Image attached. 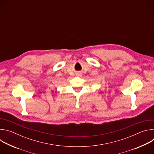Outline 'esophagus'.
Segmentation results:
<instances>
[{
	"instance_id": "1",
	"label": "esophagus",
	"mask_w": 154,
	"mask_h": 154,
	"mask_svg": "<svg viewBox=\"0 0 154 154\" xmlns=\"http://www.w3.org/2000/svg\"><path fill=\"white\" fill-rule=\"evenodd\" d=\"M76 75H77V76H81V75H82V74H81V73H77Z\"/></svg>"
}]
</instances>
